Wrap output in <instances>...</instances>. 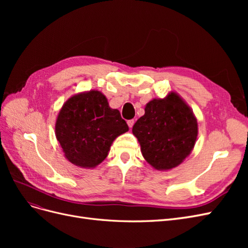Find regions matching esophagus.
<instances>
[{
    "label": "esophagus",
    "instance_id": "esophagus-1",
    "mask_svg": "<svg viewBox=\"0 0 248 248\" xmlns=\"http://www.w3.org/2000/svg\"><path fill=\"white\" fill-rule=\"evenodd\" d=\"M127 124H128L129 128H132V126L134 124V120H128V121H127Z\"/></svg>",
    "mask_w": 248,
    "mask_h": 248
}]
</instances>
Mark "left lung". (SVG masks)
Masks as SVG:
<instances>
[{"mask_svg": "<svg viewBox=\"0 0 248 248\" xmlns=\"http://www.w3.org/2000/svg\"><path fill=\"white\" fill-rule=\"evenodd\" d=\"M144 158L156 170L179 166L191 152L198 123L189 107L176 93L153 99L132 127Z\"/></svg>", "mask_w": 248, "mask_h": 248, "instance_id": "1", "label": "left lung"}]
</instances>
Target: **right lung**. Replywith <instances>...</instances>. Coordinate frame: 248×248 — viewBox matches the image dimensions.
<instances>
[{
  "label": "right lung",
  "mask_w": 248,
  "mask_h": 248,
  "mask_svg": "<svg viewBox=\"0 0 248 248\" xmlns=\"http://www.w3.org/2000/svg\"><path fill=\"white\" fill-rule=\"evenodd\" d=\"M128 130L118 109L99 91L71 97L60 110L56 137L71 163L94 168L102 162L114 140Z\"/></svg>",
  "instance_id": "add662e5"
}]
</instances>
